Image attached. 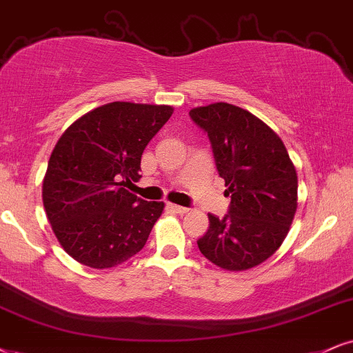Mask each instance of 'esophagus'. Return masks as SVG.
<instances>
[{"label": "esophagus", "instance_id": "1", "mask_svg": "<svg viewBox=\"0 0 353 353\" xmlns=\"http://www.w3.org/2000/svg\"><path fill=\"white\" fill-rule=\"evenodd\" d=\"M167 208L172 212H176V214H186V212H188V210H186V208H183V206H178V204H172V203H168L167 204Z\"/></svg>", "mask_w": 353, "mask_h": 353}]
</instances>
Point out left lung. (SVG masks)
<instances>
[{
	"label": "left lung",
	"mask_w": 353,
	"mask_h": 353,
	"mask_svg": "<svg viewBox=\"0 0 353 353\" xmlns=\"http://www.w3.org/2000/svg\"><path fill=\"white\" fill-rule=\"evenodd\" d=\"M190 117L210 137L229 214L210 217L201 254L229 272L254 268L288 236L298 208V175L280 137L252 112L229 103L193 108Z\"/></svg>",
	"instance_id": "obj_1"
}]
</instances>
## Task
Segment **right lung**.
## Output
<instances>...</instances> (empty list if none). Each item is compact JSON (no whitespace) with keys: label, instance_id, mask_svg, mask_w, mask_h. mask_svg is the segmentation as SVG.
Instances as JSON below:
<instances>
[{"label":"right lung","instance_id":"right-lung-1","mask_svg":"<svg viewBox=\"0 0 353 353\" xmlns=\"http://www.w3.org/2000/svg\"><path fill=\"white\" fill-rule=\"evenodd\" d=\"M172 114L165 104L108 103L55 143L42 201L55 237L77 262L111 268L143 249L165 204L143 201L125 186L139 181L142 152Z\"/></svg>","mask_w":353,"mask_h":353}]
</instances>
